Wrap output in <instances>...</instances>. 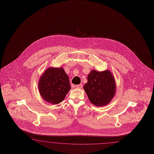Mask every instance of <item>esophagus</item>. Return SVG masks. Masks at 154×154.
<instances>
[{"instance_id":"1","label":"esophagus","mask_w":154,"mask_h":154,"mask_svg":"<svg viewBox=\"0 0 154 154\" xmlns=\"http://www.w3.org/2000/svg\"><path fill=\"white\" fill-rule=\"evenodd\" d=\"M75 88H79V89H81V88H82V85H81V84L78 85L76 86Z\"/></svg>"}]
</instances>
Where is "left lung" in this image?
<instances>
[{"label": "left lung", "instance_id": "left-lung-1", "mask_svg": "<svg viewBox=\"0 0 154 154\" xmlns=\"http://www.w3.org/2000/svg\"><path fill=\"white\" fill-rule=\"evenodd\" d=\"M83 89L92 104L97 106H105L112 100L116 91L114 77L110 71L92 70L88 76V82Z\"/></svg>", "mask_w": 154, "mask_h": 154}]
</instances>
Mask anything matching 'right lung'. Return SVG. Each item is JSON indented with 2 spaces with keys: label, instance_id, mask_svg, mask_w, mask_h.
<instances>
[{
  "label": "right lung",
  "instance_id": "obj_1",
  "mask_svg": "<svg viewBox=\"0 0 154 154\" xmlns=\"http://www.w3.org/2000/svg\"><path fill=\"white\" fill-rule=\"evenodd\" d=\"M38 88L40 95L46 102L58 104L64 99L71 89V84L62 67H50L41 75Z\"/></svg>",
  "mask_w": 154,
  "mask_h": 154
}]
</instances>
